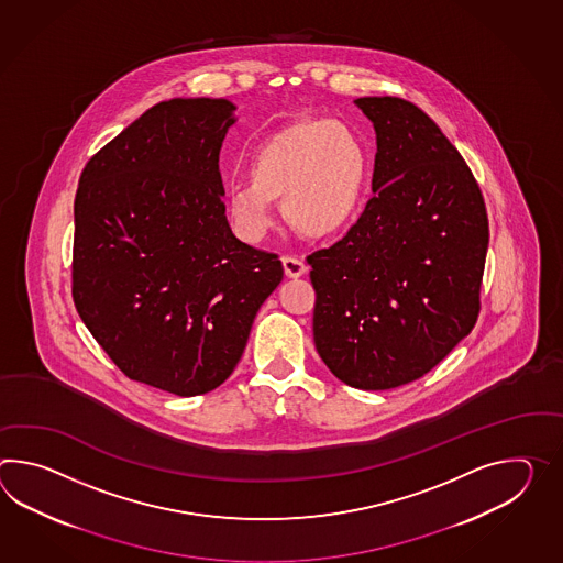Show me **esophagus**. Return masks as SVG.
Here are the masks:
<instances>
[{"mask_svg":"<svg viewBox=\"0 0 563 563\" xmlns=\"http://www.w3.org/2000/svg\"><path fill=\"white\" fill-rule=\"evenodd\" d=\"M283 266L288 278H299L309 271V266L299 256H283Z\"/></svg>","mask_w":563,"mask_h":563,"instance_id":"34e87169","label":"esophagus"}]
</instances>
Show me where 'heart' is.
<instances>
[{
	"mask_svg": "<svg viewBox=\"0 0 563 563\" xmlns=\"http://www.w3.org/2000/svg\"><path fill=\"white\" fill-rule=\"evenodd\" d=\"M246 175L224 194L238 238L261 242L275 222V200L302 236L331 238L355 222L372 184V153L357 129L305 117L264 137L249 155Z\"/></svg>",
	"mask_w": 563,
	"mask_h": 563,
	"instance_id": "1",
	"label": "heart"
}]
</instances>
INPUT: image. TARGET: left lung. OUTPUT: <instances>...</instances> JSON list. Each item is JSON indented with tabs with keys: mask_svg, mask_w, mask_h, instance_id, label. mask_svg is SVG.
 <instances>
[{
	"mask_svg": "<svg viewBox=\"0 0 563 563\" xmlns=\"http://www.w3.org/2000/svg\"><path fill=\"white\" fill-rule=\"evenodd\" d=\"M377 137L374 191L331 249L311 254L314 347L357 389L428 374L481 311L488 218L475 175L440 126L408 100H355Z\"/></svg>",
	"mask_w": 563,
	"mask_h": 563,
	"instance_id": "left-lung-1",
	"label": "left lung"
}]
</instances>
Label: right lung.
I'll use <instances>...</instances> for the list:
<instances>
[{
    "label": "right lung",
    "instance_id": "1",
    "mask_svg": "<svg viewBox=\"0 0 563 563\" xmlns=\"http://www.w3.org/2000/svg\"><path fill=\"white\" fill-rule=\"evenodd\" d=\"M234 104L163 100L90 157L75 200L73 299L129 377L181 398L224 384L283 280L225 220L218 167Z\"/></svg>",
    "mask_w": 563,
    "mask_h": 563
}]
</instances>
